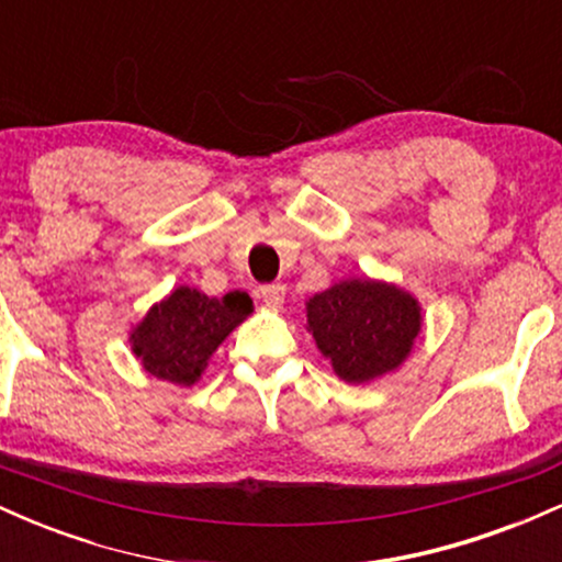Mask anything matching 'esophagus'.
<instances>
[{"label":"esophagus","mask_w":562,"mask_h":562,"mask_svg":"<svg viewBox=\"0 0 562 562\" xmlns=\"http://www.w3.org/2000/svg\"><path fill=\"white\" fill-rule=\"evenodd\" d=\"M259 295H261V301L267 303V306H280V303L285 301V285H282V282H272V285H261L259 288Z\"/></svg>","instance_id":"esophagus-1"}]
</instances>
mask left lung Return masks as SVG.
I'll list each match as a JSON object with an SVG mask.
<instances>
[{
    "label": "left lung",
    "instance_id": "8db88e82",
    "mask_svg": "<svg viewBox=\"0 0 562 562\" xmlns=\"http://www.w3.org/2000/svg\"><path fill=\"white\" fill-rule=\"evenodd\" d=\"M420 327V303L391 282L344 280L306 301V330L346 383H370L396 370Z\"/></svg>",
    "mask_w": 562,
    "mask_h": 562
}]
</instances>
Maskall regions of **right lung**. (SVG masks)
Wrapping results in <instances>:
<instances>
[{
    "instance_id": "add662e5",
    "label": "right lung",
    "mask_w": 562,
    "mask_h": 562,
    "mask_svg": "<svg viewBox=\"0 0 562 562\" xmlns=\"http://www.w3.org/2000/svg\"><path fill=\"white\" fill-rule=\"evenodd\" d=\"M250 312L254 301L240 290L209 299L198 288L182 285L145 314L128 344L150 375L173 385H195L222 340Z\"/></svg>"
}]
</instances>
